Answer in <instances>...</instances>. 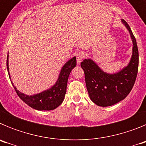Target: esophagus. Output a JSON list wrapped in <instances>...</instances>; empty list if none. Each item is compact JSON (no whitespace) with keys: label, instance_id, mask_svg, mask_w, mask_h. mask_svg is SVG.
Segmentation results:
<instances>
[{"label":"esophagus","instance_id":"obj_1","mask_svg":"<svg viewBox=\"0 0 146 146\" xmlns=\"http://www.w3.org/2000/svg\"><path fill=\"white\" fill-rule=\"evenodd\" d=\"M76 58H77V62L78 64H80V63L82 60V59L85 58L84 53L82 52H77V55H76Z\"/></svg>","mask_w":146,"mask_h":146}]
</instances>
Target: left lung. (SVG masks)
I'll list each match as a JSON object with an SVG mask.
<instances>
[{
	"label": "left lung",
	"instance_id": "obj_1",
	"mask_svg": "<svg viewBox=\"0 0 146 146\" xmlns=\"http://www.w3.org/2000/svg\"><path fill=\"white\" fill-rule=\"evenodd\" d=\"M122 22L129 31L133 42L132 56L129 65L116 74H110L103 72L91 59H85L80 64L89 96L98 106H112L123 100L131 91L136 80L139 64L137 45L129 24L124 20Z\"/></svg>",
	"mask_w": 146,
	"mask_h": 146
}]
</instances>
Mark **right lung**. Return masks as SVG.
Returning <instances> with one entry per match:
<instances>
[{
  "mask_svg": "<svg viewBox=\"0 0 146 146\" xmlns=\"http://www.w3.org/2000/svg\"><path fill=\"white\" fill-rule=\"evenodd\" d=\"M9 56V55H8ZM6 60V66L9 72V60ZM77 60L76 58L70 59L66 64L63 66L60 71V75L57 82L52 88L47 91H43L40 94H36L33 96H27L25 94H22L17 90L14 86L18 96L23 100L28 106L38 110H54L60 105L64 101V96L66 92V86L68 78L70 74L72 69L76 66ZM9 76H10L9 73Z\"/></svg>",
  "mask_w": 146,
  "mask_h": 146,
  "instance_id": "right-lung-1",
  "label": "right lung"
}]
</instances>
